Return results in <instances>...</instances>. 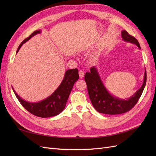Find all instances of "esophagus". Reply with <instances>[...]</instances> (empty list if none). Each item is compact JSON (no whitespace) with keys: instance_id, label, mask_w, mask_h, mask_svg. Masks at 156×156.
I'll return each mask as SVG.
<instances>
[{"instance_id":"esophagus-1","label":"esophagus","mask_w":156,"mask_h":156,"mask_svg":"<svg viewBox=\"0 0 156 156\" xmlns=\"http://www.w3.org/2000/svg\"><path fill=\"white\" fill-rule=\"evenodd\" d=\"M79 77L80 78H83L84 76V73L83 70H79Z\"/></svg>"}]
</instances>
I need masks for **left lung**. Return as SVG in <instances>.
Instances as JSON below:
<instances>
[{
    "label": "left lung",
    "instance_id": "1",
    "mask_svg": "<svg viewBox=\"0 0 156 156\" xmlns=\"http://www.w3.org/2000/svg\"><path fill=\"white\" fill-rule=\"evenodd\" d=\"M121 33L122 40L124 41L135 44L138 47L139 49H140L137 40L129 35L126 30H122ZM84 80L87 83L90 100L95 109L103 114L119 115L129 111L137 103L146 85V72L145 71L144 72L142 86L133 96L126 100L118 98L108 92L95 66L90 68V72L86 73Z\"/></svg>",
    "mask_w": 156,
    "mask_h": 156
}]
</instances>
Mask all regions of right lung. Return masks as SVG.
<instances>
[{
    "instance_id": "obj_1",
    "label": "right lung",
    "mask_w": 156,
    "mask_h": 156,
    "mask_svg": "<svg viewBox=\"0 0 156 156\" xmlns=\"http://www.w3.org/2000/svg\"><path fill=\"white\" fill-rule=\"evenodd\" d=\"M41 32V30H36L29 37L23 40L19 46L16 54L25 42L29 41L32 37L37 34H40ZM78 72L77 68L68 69L65 72L62 81L55 92L49 97L38 102H29L23 100L16 93L13 88L12 89L17 100L23 107L32 115L41 118L55 116L59 115L64 109L73 84L79 77Z\"/></svg>"
}]
</instances>
